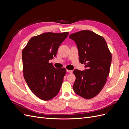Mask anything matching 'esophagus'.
Returning <instances> with one entry per match:
<instances>
[{"instance_id":"34e87169","label":"esophagus","mask_w":129,"mask_h":129,"mask_svg":"<svg viewBox=\"0 0 129 129\" xmlns=\"http://www.w3.org/2000/svg\"><path fill=\"white\" fill-rule=\"evenodd\" d=\"M67 72L69 73H73V71H70V70H67Z\"/></svg>"}]
</instances>
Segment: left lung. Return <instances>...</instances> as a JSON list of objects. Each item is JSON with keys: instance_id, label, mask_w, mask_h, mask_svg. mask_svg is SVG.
Segmentation results:
<instances>
[{"instance_id": "1", "label": "left lung", "mask_w": 129, "mask_h": 129, "mask_svg": "<svg viewBox=\"0 0 129 129\" xmlns=\"http://www.w3.org/2000/svg\"><path fill=\"white\" fill-rule=\"evenodd\" d=\"M76 44L79 61L84 71L75 69L74 91L85 99L95 97L102 90L110 72L111 53L103 37L91 30H83L69 36Z\"/></svg>"}]
</instances>
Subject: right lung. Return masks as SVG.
<instances>
[{"mask_svg":"<svg viewBox=\"0 0 129 129\" xmlns=\"http://www.w3.org/2000/svg\"><path fill=\"white\" fill-rule=\"evenodd\" d=\"M68 34L42 33L31 38L22 50L24 79L30 90L42 100L52 99L60 91L66 69L55 68L49 61L56 56Z\"/></svg>","mask_w":129,"mask_h":129,"instance_id":"1","label":"right lung"}]
</instances>
